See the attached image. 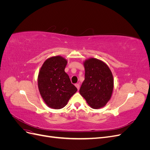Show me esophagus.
<instances>
[{
  "mask_svg": "<svg viewBox=\"0 0 150 150\" xmlns=\"http://www.w3.org/2000/svg\"><path fill=\"white\" fill-rule=\"evenodd\" d=\"M75 86H76V87L77 88V89H79V88H80V85H79V84H75Z\"/></svg>",
  "mask_w": 150,
  "mask_h": 150,
  "instance_id": "esophagus-1",
  "label": "esophagus"
}]
</instances>
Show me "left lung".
<instances>
[{
	"label": "left lung",
	"mask_w": 150,
	"mask_h": 150,
	"mask_svg": "<svg viewBox=\"0 0 150 150\" xmlns=\"http://www.w3.org/2000/svg\"><path fill=\"white\" fill-rule=\"evenodd\" d=\"M84 81L79 93L93 109L104 106L110 100L114 80L112 72L104 62L95 58L84 61Z\"/></svg>",
	"instance_id": "8db88e82"
}]
</instances>
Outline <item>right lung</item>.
Segmentation results:
<instances>
[{
  "instance_id": "add662e5",
  "label": "right lung",
  "mask_w": 150,
  "mask_h": 150,
  "mask_svg": "<svg viewBox=\"0 0 150 150\" xmlns=\"http://www.w3.org/2000/svg\"><path fill=\"white\" fill-rule=\"evenodd\" d=\"M67 61L61 56L44 62L38 75V88L44 101L53 109L64 108L77 89L64 71Z\"/></svg>"
}]
</instances>
